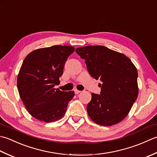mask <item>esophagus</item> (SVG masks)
Returning <instances> with one entry per match:
<instances>
[{
  "mask_svg": "<svg viewBox=\"0 0 157 157\" xmlns=\"http://www.w3.org/2000/svg\"><path fill=\"white\" fill-rule=\"evenodd\" d=\"M75 94H80V93H81V91H78V90H77V89H75Z\"/></svg>",
  "mask_w": 157,
  "mask_h": 157,
  "instance_id": "1",
  "label": "esophagus"
}]
</instances>
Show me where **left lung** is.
I'll list each match as a JSON object with an SVG mask.
<instances>
[{"mask_svg": "<svg viewBox=\"0 0 157 157\" xmlns=\"http://www.w3.org/2000/svg\"><path fill=\"white\" fill-rule=\"evenodd\" d=\"M76 52L85 59L92 77L102 82L100 95L91 94L87 106L89 117L102 126L120 123L138 95L136 67L125 55L104 46L81 47Z\"/></svg>", "mask_w": 157, "mask_h": 157, "instance_id": "1", "label": "left lung"}]
</instances>
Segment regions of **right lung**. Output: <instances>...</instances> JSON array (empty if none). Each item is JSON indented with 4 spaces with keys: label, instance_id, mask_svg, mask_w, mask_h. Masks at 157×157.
Returning a JSON list of instances; mask_svg holds the SVG:
<instances>
[{
    "label": "right lung",
    "instance_id": "1",
    "mask_svg": "<svg viewBox=\"0 0 157 157\" xmlns=\"http://www.w3.org/2000/svg\"><path fill=\"white\" fill-rule=\"evenodd\" d=\"M72 46L54 45L34 50L25 57L17 78L19 94L32 117L44 123L64 116L75 91L55 89L65 62L75 52Z\"/></svg>",
    "mask_w": 157,
    "mask_h": 157
}]
</instances>
